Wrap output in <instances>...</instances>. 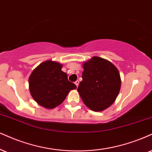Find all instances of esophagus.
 <instances>
[{"label": "esophagus", "mask_w": 152, "mask_h": 152, "mask_svg": "<svg viewBox=\"0 0 152 152\" xmlns=\"http://www.w3.org/2000/svg\"><path fill=\"white\" fill-rule=\"evenodd\" d=\"M79 81H78V80H77V81H75V85L77 86V87H78V85H79Z\"/></svg>", "instance_id": "esophagus-1"}]
</instances>
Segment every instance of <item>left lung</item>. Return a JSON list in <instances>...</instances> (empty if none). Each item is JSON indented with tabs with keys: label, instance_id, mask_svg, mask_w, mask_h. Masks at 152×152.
I'll return each instance as SVG.
<instances>
[{
	"label": "left lung",
	"instance_id": "1",
	"mask_svg": "<svg viewBox=\"0 0 152 152\" xmlns=\"http://www.w3.org/2000/svg\"><path fill=\"white\" fill-rule=\"evenodd\" d=\"M82 81L77 91L84 104L94 111H102L113 104L118 95L121 79L111 62L93 56L82 65Z\"/></svg>",
	"mask_w": 152,
	"mask_h": 152
}]
</instances>
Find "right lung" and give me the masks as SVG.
I'll list each match as a JSON object with an SVG mask.
<instances>
[{
	"instance_id": "add662e5",
	"label": "right lung",
	"mask_w": 152,
	"mask_h": 152,
	"mask_svg": "<svg viewBox=\"0 0 152 152\" xmlns=\"http://www.w3.org/2000/svg\"><path fill=\"white\" fill-rule=\"evenodd\" d=\"M63 65L51 60L39 64L29 77L31 96L37 104L52 109L63 102L70 90L77 87L61 70Z\"/></svg>"
}]
</instances>
